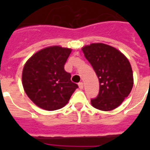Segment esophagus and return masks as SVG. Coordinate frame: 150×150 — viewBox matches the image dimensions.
Here are the masks:
<instances>
[{
  "label": "esophagus",
  "instance_id": "34e87169",
  "mask_svg": "<svg viewBox=\"0 0 150 150\" xmlns=\"http://www.w3.org/2000/svg\"><path fill=\"white\" fill-rule=\"evenodd\" d=\"M79 89H83V87H84V86H83V82H79Z\"/></svg>",
  "mask_w": 150,
  "mask_h": 150
}]
</instances>
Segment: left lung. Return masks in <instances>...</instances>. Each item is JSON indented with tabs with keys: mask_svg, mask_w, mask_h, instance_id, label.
<instances>
[{
	"mask_svg": "<svg viewBox=\"0 0 150 150\" xmlns=\"http://www.w3.org/2000/svg\"><path fill=\"white\" fill-rule=\"evenodd\" d=\"M82 50L100 82L98 96L91 100L93 107L104 111L115 109L133 86L132 69L128 58L116 48L104 43H92Z\"/></svg>",
	"mask_w": 150,
	"mask_h": 150,
	"instance_id": "8db88e82",
	"label": "left lung"
}]
</instances>
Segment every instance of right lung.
Instances as JSON below:
<instances>
[{"label": "right lung", "instance_id": "obj_1", "mask_svg": "<svg viewBox=\"0 0 150 150\" xmlns=\"http://www.w3.org/2000/svg\"><path fill=\"white\" fill-rule=\"evenodd\" d=\"M71 49L53 46L36 52L22 71V86L29 98L46 110L61 109L68 103L77 84L64 70Z\"/></svg>", "mask_w": 150, "mask_h": 150}]
</instances>
